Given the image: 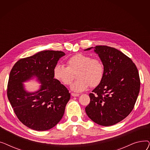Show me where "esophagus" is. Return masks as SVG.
<instances>
[{
    "label": "esophagus",
    "instance_id": "obj_1",
    "mask_svg": "<svg viewBox=\"0 0 150 150\" xmlns=\"http://www.w3.org/2000/svg\"><path fill=\"white\" fill-rule=\"evenodd\" d=\"M71 96H72V97H78L80 96V94L78 93H71Z\"/></svg>",
    "mask_w": 150,
    "mask_h": 150
}]
</instances>
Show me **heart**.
I'll return each instance as SVG.
<instances>
[{
	"instance_id": "obj_1",
	"label": "heart",
	"mask_w": 150,
	"mask_h": 150,
	"mask_svg": "<svg viewBox=\"0 0 150 150\" xmlns=\"http://www.w3.org/2000/svg\"><path fill=\"white\" fill-rule=\"evenodd\" d=\"M67 67L57 64L53 67V74L55 79L64 85H69L76 73L77 80L70 86L75 92H81L90 86L96 87L103 79L104 67L97 58H91L89 55L78 53L71 57L67 61Z\"/></svg>"
}]
</instances>
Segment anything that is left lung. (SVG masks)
<instances>
[{
  "label": "left lung",
  "instance_id": "1",
  "mask_svg": "<svg viewBox=\"0 0 150 150\" xmlns=\"http://www.w3.org/2000/svg\"><path fill=\"white\" fill-rule=\"evenodd\" d=\"M104 67L101 83L89 94L86 114L105 127L127 117L134 106L140 91L138 70L132 61L120 50L106 45L92 47Z\"/></svg>",
  "mask_w": 150,
  "mask_h": 150
}]
</instances>
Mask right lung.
<instances>
[{"label": "right lung", "instance_id": "add662e5", "mask_svg": "<svg viewBox=\"0 0 150 150\" xmlns=\"http://www.w3.org/2000/svg\"><path fill=\"white\" fill-rule=\"evenodd\" d=\"M65 53L44 50L21 59L13 67L8 83L7 96L18 119L36 131L49 130L64 115L70 93L54 78L53 67ZM35 79L40 86L35 92L27 91L23 82Z\"/></svg>", "mask_w": 150, "mask_h": 150}]
</instances>
